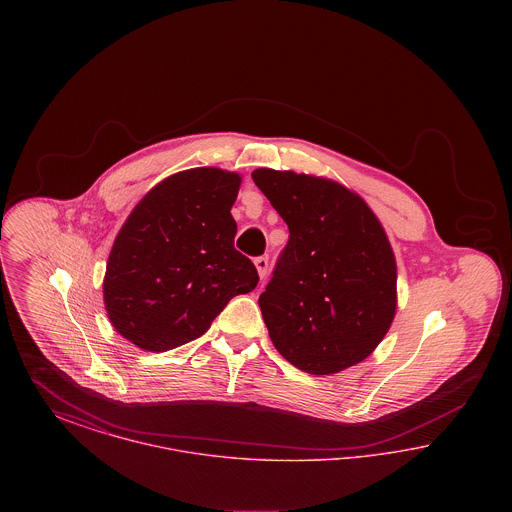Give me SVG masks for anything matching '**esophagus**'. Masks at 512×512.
Instances as JSON below:
<instances>
[{"mask_svg":"<svg viewBox=\"0 0 512 512\" xmlns=\"http://www.w3.org/2000/svg\"><path fill=\"white\" fill-rule=\"evenodd\" d=\"M255 267H257V272H259V276L261 278H265L268 272V257H255Z\"/></svg>","mask_w":512,"mask_h":512,"instance_id":"34e87169","label":"esophagus"}]
</instances>
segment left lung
Masks as SVG:
<instances>
[{"instance_id":"left-lung-1","label":"left lung","mask_w":512,"mask_h":512,"mask_svg":"<svg viewBox=\"0 0 512 512\" xmlns=\"http://www.w3.org/2000/svg\"><path fill=\"white\" fill-rule=\"evenodd\" d=\"M251 178L290 230L259 297L274 347L318 376L365 361L397 309L395 255L380 220L334 180L272 169Z\"/></svg>"}]
</instances>
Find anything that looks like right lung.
Masks as SVG:
<instances>
[{"label": "right lung", "instance_id": "add662e5", "mask_svg": "<svg viewBox=\"0 0 512 512\" xmlns=\"http://www.w3.org/2000/svg\"><path fill=\"white\" fill-rule=\"evenodd\" d=\"M242 178L199 167L151 188L122 224L103 278L122 338L169 351L203 336L226 303L255 290V265L234 247L230 209Z\"/></svg>", "mask_w": 512, "mask_h": 512}]
</instances>
